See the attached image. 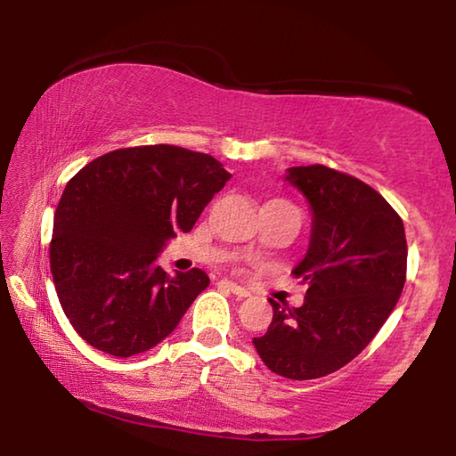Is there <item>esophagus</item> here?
I'll return each instance as SVG.
<instances>
[{
    "mask_svg": "<svg viewBox=\"0 0 456 456\" xmlns=\"http://www.w3.org/2000/svg\"><path fill=\"white\" fill-rule=\"evenodd\" d=\"M220 284L224 286V289H228L230 292H234V295L239 297V298H245V297H248V290L245 289V286H239V284L230 282V280H222Z\"/></svg>",
    "mask_w": 456,
    "mask_h": 456,
    "instance_id": "obj_1",
    "label": "esophagus"
}]
</instances>
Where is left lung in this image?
<instances>
[{"instance_id": "obj_1", "label": "left lung", "mask_w": 456, "mask_h": 456, "mask_svg": "<svg viewBox=\"0 0 456 456\" xmlns=\"http://www.w3.org/2000/svg\"><path fill=\"white\" fill-rule=\"evenodd\" d=\"M286 180L314 209L307 255L292 270L307 295L292 309L270 298L272 323L253 345L278 376L314 379L353 361L388 320L407 280V239L363 180L322 164L289 167Z\"/></svg>"}]
</instances>
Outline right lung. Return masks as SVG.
<instances>
[{
	"instance_id": "1",
	"label": "right lung",
	"mask_w": 456,
	"mask_h": 456,
	"mask_svg": "<svg viewBox=\"0 0 456 456\" xmlns=\"http://www.w3.org/2000/svg\"><path fill=\"white\" fill-rule=\"evenodd\" d=\"M228 180L211 155L176 145L116 149L74 174L53 216L49 265L80 338L133 357L174 332L209 276L199 267L170 276L158 253L192 230Z\"/></svg>"
}]
</instances>
